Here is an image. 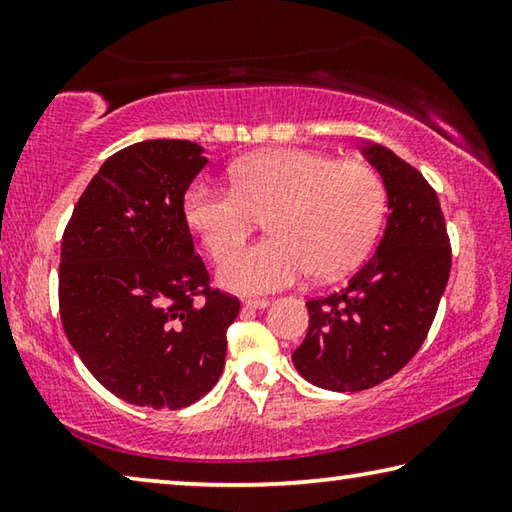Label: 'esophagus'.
<instances>
[{"mask_svg":"<svg viewBox=\"0 0 512 512\" xmlns=\"http://www.w3.org/2000/svg\"><path fill=\"white\" fill-rule=\"evenodd\" d=\"M244 307L246 309H264V307H268V300L266 298H246Z\"/></svg>","mask_w":512,"mask_h":512,"instance_id":"esophagus-1","label":"esophagus"}]
</instances>
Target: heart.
Listing matches in <instances>:
<instances>
[{
    "instance_id": "obj_1",
    "label": "heart",
    "mask_w": 512,
    "mask_h": 512,
    "mask_svg": "<svg viewBox=\"0 0 512 512\" xmlns=\"http://www.w3.org/2000/svg\"><path fill=\"white\" fill-rule=\"evenodd\" d=\"M185 219L212 257H223L259 218L272 239L225 257L223 289L255 296L296 284L309 271L329 277L366 255L384 214V185L361 162L307 149H273L232 167V189L196 180Z\"/></svg>"
}]
</instances>
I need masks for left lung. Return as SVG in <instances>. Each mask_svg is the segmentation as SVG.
Wrapping results in <instances>:
<instances>
[{
    "label": "left lung",
    "mask_w": 512,
    "mask_h": 512,
    "mask_svg": "<svg viewBox=\"0 0 512 512\" xmlns=\"http://www.w3.org/2000/svg\"><path fill=\"white\" fill-rule=\"evenodd\" d=\"M361 153L386 187L384 235L343 289L307 302L309 329L293 352L309 384L336 393L377 386L415 357L452 268L445 216L422 173L375 142Z\"/></svg>",
    "instance_id": "obj_1"
}]
</instances>
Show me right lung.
Returning a JSON list of instances; mask_svg holds the SVG:
<instances>
[{
  "instance_id": "1",
  "label": "right lung",
  "mask_w": 512,
  "mask_h": 512,
  "mask_svg": "<svg viewBox=\"0 0 512 512\" xmlns=\"http://www.w3.org/2000/svg\"><path fill=\"white\" fill-rule=\"evenodd\" d=\"M205 164L196 142L126 146L101 164L65 228V334L94 379L128 404L183 409L223 372L239 300L210 289L183 210Z\"/></svg>"
}]
</instances>
